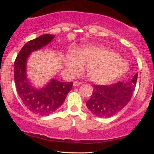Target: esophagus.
Listing matches in <instances>:
<instances>
[{"mask_svg": "<svg viewBox=\"0 0 154 154\" xmlns=\"http://www.w3.org/2000/svg\"><path fill=\"white\" fill-rule=\"evenodd\" d=\"M79 85H81V82H77V81H75V82H74V83H73V85L75 86V87L79 86Z\"/></svg>", "mask_w": 154, "mask_h": 154, "instance_id": "obj_1", "label": "esophagus"}]
</instances>
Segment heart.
Wrapping results in <instances>:
<instances>
[{
	"label": "heart",
	"mask_w": 154,
	"mask_h": 154,
	"mask_svg": "<svg viewBox=\"0 0 154 154\" xmlns=\"http://www.w3.org/2000/svg\"><path fill=\"white\" fill-rule=\"evenodd\" d=\"M71 75H77L87 67V75L92 82L107 84L121 77L128 69L121 56L100 45H90L79 49L76 54H70L65 61Z\"/></svg>",
	"instance_id": "obj_1"
}]
</instances>
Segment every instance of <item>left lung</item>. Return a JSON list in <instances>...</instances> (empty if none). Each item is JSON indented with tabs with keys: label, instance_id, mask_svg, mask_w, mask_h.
Masks as SVG:
<instances>
[{
	"label": "left lung",
	"instance_id": "left-lung-1",
	"mask_svg": "<svg viewBox=\"0 0 154 154\" xmlns=\"http://www.w3.org/2000/svg\"><path fill=\"white\" fill-rule=\"evenodd\" d=\"M137 73L130 82H118L109 85H94L93 92L86 105L93 114L99 117L115 115L127 106L133 95Z\"/></svg>",
	"mask_w": 154,
	"mask_h": 154
}]
</instances>
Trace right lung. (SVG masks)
<instances>
[{
  "instance_id": "1",
  "label": "right lung",
  "mask_w": 154,
  "mask_h": 154,
  "mask_svg": "<svg viewBox=\"0 0 154 154\" xmlns=\"http://www.w3.org/2000/svg\"><path fill=\"white\" fill-rule=\"evenodd\" d=\"M54 35H43L26 43L17 55L14 62V81L17 93L24 106L35 114L48 116L63 103L72 89L73 82H62L52 79L45 87L37 89L26 76V60L32 52L42 48L54 38Z\"/></svg>"
}]
</instances>
